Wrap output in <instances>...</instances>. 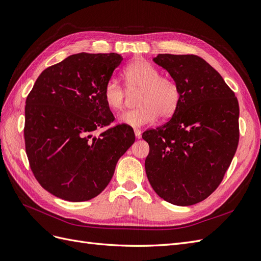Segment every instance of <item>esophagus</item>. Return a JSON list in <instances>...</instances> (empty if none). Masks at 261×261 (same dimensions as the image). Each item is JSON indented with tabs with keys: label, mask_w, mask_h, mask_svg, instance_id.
<instances>
[{
	"label": "esophagus",
	"mask_w": 261,
	"mask_h": 261,
	"mask_svg": "<svg viewBox=\"0 0 261 261\" xmlns=\"http://www.w3.org/2000/svg\"><path fill=\"white\" fill-rule=\"evenodd\" d=\"M134 134H136L137 139H141L142 138V132L139 129H134Z\"/></svg>",
	"instance_id": "1"
}]
</instances>
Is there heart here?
I'll return each mask as SVG.
<instances>
[{
    "label": "heart",
    "mask_w": 261,
    "mask_h": 261,
    "mask_svg": "<svg viewBox=\"0 0 261 261\" xmlns=\"http://www.w3.org/2000/svg\"><path fill=\"white\" fill-rule=\"evenodd\" d=\"M125 86L130 90H140L138 105L133 111H127L119 116L122 124L132 128L144 127L153 123L159 115L161 118H169L179 106L181 90L171 77H162L161 72L152 64L144 60L131 63L123 71ZM106 105L114 112H119L124 106L125 92L116 80H109L104 87Z\"/></svg>",
    "instance_id": "obj_1"
}]
</instances>
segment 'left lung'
I'll return each mask as SVG.
<instances>
[{"instance_id":"obj_1","label":"left lung","mask_w":261,"mask_h":261,"mask_svg":"<svg viewBox=\"0 0 261 261\" xmlns=\"http://www.w3.org/2000/svg\"><path fill=\"white\" fill-rule=\"evenodd\" d=\"M153 61L178 83L181 99L169 121L143 133L147 179L168 203L194 205L219 187L237 152L238 98L199 56L158 54Z\"/></svg>"}]
</instances>
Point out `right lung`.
Segmentation results:
<instances>
[{
    "mask_svg": "<svg viewBox=\"0 0 261 261\" xmlns=\"http://www.w3.org/2000/svg\"><path fill=\"white\" fill-rule=\"evenodd\" d=\"M119 54L70 55L41 72L26 99L24 144L41 187L68 201L94 198L111 182L117 162L136 141L114 121L104 87Z\"/></svg>",
    "mask_w": 261,
    "mask_h": 261,
    "instance_id": "right-lung-1",
    "label": "right lung"
}]
</instances>
